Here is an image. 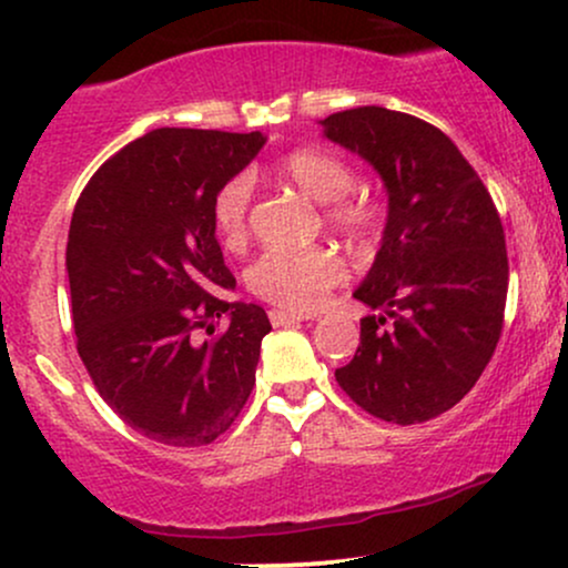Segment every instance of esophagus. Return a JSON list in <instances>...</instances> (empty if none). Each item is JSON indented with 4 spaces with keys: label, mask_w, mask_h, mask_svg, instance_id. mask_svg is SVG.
<instances>
[{
    "label": "esophagus",
    "mask_w": 568,
    "mask_h": 568,
    "mask_svg": "<svg viewBox=\"0 0 568 568\" xmlns=\"http://www.w3.org/2000/svg\"><path fill=\"white\" fill-rule=\"evenodd\" d=\"M270 321L275 328L280 325H291V323H302V321H310L306 315H298V312H285V310H272L270 312Z\"/></svg>",
    "instance_id": "1"
}]
</instances>
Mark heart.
I'll list each match as a JSON object with an SVG mask.
<instances>
[{
  "instance_id": "b5f03b06",
  "label": "heart",
  "mask_w": 568,
  "mask_h": 568,
  "mask_svg": "<svg viewBox=\"0 0 568 568\" xmlns=\"http://www.w3.org/2000/svg\"><path fill=\"white\" fill-rule=\"evenodd\" d=\"M277 179L296 186L304 197L328 205L334 224L352 234H366L376 226V205L347 197L355 186L349 165L323 149H296L275 168ZM251 216V181L234 175L213 197V226L221 243L240 247L247 240ZM344 280V262L331 247H275L266 251L247 272V285L264 302L291 312H312L325 302L331 288Z\"/></svg>"
}]
</instances>
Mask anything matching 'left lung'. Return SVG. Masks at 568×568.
Segmentation results:
<instances>
[{
  "instance_id": "left-lung-1",
  "label": "left lung",
  "mask_w": 568,
  "mask_h": 568,
  "mask_svg": "<svg viewBox=\"0 0 568 568\" xmlns=\"http://www.w3.org/2000/svg\"><path fill=\"white\" fill-rule=\"evenodd\" d=\"M382 175L387 224L357 302L361 347L338 387L371 416L419 425L454 408L497 349L507 302L505 230L491 194L443 130L382 106L321 120Z\"/></svg>"
}]
</instances>
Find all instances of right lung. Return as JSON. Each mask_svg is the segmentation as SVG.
I'll list each match as a JSON object with an SVG mask.
<instances>
[{
  "label": "right lung",
  "mask_w": 568,
  "mask_h": 568,
  "mask_svg": "<svg viewBox=\"0 0 568 568\" xmlns=\"http://www.w3.org/2000/svg\"><path fill=\"white\" fill-rule=\"evenodd\" d=\"M264 135L160 128L109 158L82 189L67 243L77 352L120 419L165 446H207L256 384L272 325L234 288L213 197ZM221 316L231 321L216 337ZM211 339L196 342V331Z\"/></svg>",
  "instance_id": "1"
}]
</instances>
